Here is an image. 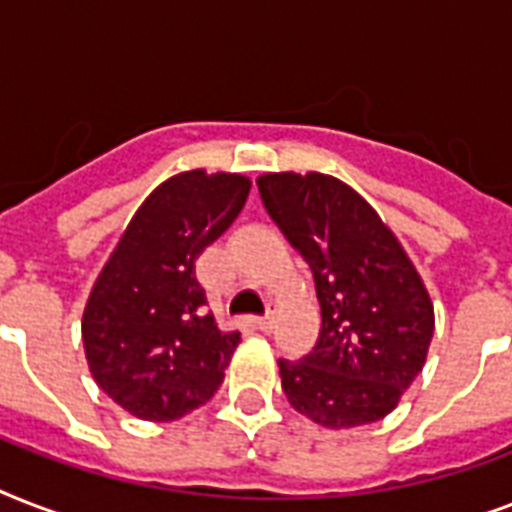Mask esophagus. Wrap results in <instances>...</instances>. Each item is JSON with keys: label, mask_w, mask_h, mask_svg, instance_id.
Segmentation results:
<instances>
[{"label": "esophagus", "mask_w": 512, "mask_h": 512, "mask_svg": "<svg viewBox=\"0 0 512 512\" xmlns=\"http://www.w3.org/2000/svg\"><path fill=\"white\" fill-rule=\"evenodd\" d=\"M273 324H276V313H265V316H257L255 319V327L260 332H271Z\"/></svg>", "instance_id": "34e87169"}]
</instances>
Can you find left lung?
I'll list each match as a JSON object with an SVG mask.
<instances>
[{"label": "left lung", "instance_id": "left-lung-1", "mask_svg": "<svg viewBox=\"0 0 512 512\" xmlns=\"http://www.w3.org/2000/svg\"><path fill=\"white\" fill-rule=\"evenodd\" d=\"M273 223L311 265L319 342L279 361L289 404L321 428L382 420L422 372L436 316L420 273L372 204L332 175L265 172Z\"/></svg>", "mask_w": 512, "mask_h": 512}]
</instances>
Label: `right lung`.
Here are the masks:
<instances>
[{
    "label": "right lung",
    "mask_w": 512,
    "mask_h": 512,
    "mask_svg": "<svg viewBox=\"0 0 512 512\" xmlns=\"http://www.w3.org/2000/svg\"><path fill=\"white\" fill-rule=\"evenodd\" d=\"M249 177L188 170L156 185L92 284L84 356L98 388L140 420H180L215 396L239 332L217 327L196 257L236 220Z\"/></svg>",
    "instance_id": "obj_1"
}]
</instances>
